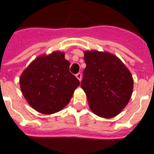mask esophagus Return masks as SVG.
Returning <instances> with one entry per match:
<instances>
[{"label": "esophagus", "mask_w": 154, "mask_h": 154, "mask_svg": "<svg viewBox=\"0 0 154 154\" xmlns=\"http://www.w3.org/2000/svg\"><path fill=\"white\" fill-rule=\"evenodd\" d=\"M76 77H77V78L78 80H79L80 81H81V73H77V74H76Z\"/></svg>", "instance_id": "1"}]
</instances>
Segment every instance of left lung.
<instances>
[{"instance_id":"left-lung-1","label":"left lung","mask_w":154,"mask_h":154,"mask_svg":"<svg viewBox=\"0 0 154 154\" xmlns=\"http://www.w3.org/2000/svg\"><path fill=\"white\" fill-rule=\"evenodd\" d=\"M84 53L86 68L81 86L89 107L99 117L112 118L121 113L131 99L132 76L113 54L98 51Z\"/></svg>"}]
</instances>
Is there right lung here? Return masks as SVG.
<instances>
[{
  "label": "right lung",
  "mask_w": 154,
  "mask_h": 154,
  "mask_svg": "<svg viewBox=\"0 0 154 154\" xmlns=\"http://www.w3.org/2000/svg\"><path fill=\"white\" fill-rule=\"evenodd\" d=\"M19 84L23 96L33 109L51 114L69 103L80 81L69 72L64 52L54 51L32 62L22 73Z\"/></svg>",
  "instance_id": "1"
}]
</instances>
